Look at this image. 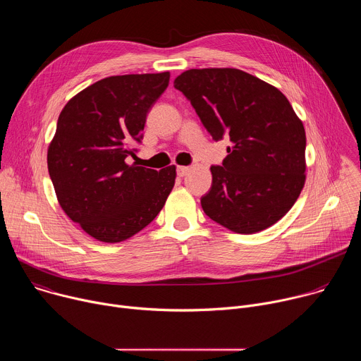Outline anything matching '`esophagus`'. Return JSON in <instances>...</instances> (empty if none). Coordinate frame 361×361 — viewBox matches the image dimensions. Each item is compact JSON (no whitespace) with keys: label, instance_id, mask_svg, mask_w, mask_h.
<instances>
[{"label":"esophagus","instance_id":"obj_1","mask_svg":"<svg viewBox=\"0 0 361 361\" xmlns=\"http://www.w3.org/2000/svg\"><path fill=\"white\" fill-rule=\"evenodd\" d=\"M188 171H190V167H185V166H178V167H177V174H178L180 177H184Z\"/></svg>","mask_w":361,"mask_h":361}]
</instances>
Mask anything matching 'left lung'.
Here are the masks:
<instances>
[{
	"label": "left lung",
	"instance_id": "obj_1",
	"mask_svg": "<svg viewBox=\"0 0 361 361\" xmlns=\"http://www.w3.org/2000/svg\"><path fill=\"white\" fill-rule=\"evenodd\" d=\"M202 126L231 147L201 207L238 233L263 231L283 219L305 183V131L287 97L237 68L187 70L174 80Z\"/></svg>",
	"mask_w": 361,
	"mask_h": 361
}]
</instances>
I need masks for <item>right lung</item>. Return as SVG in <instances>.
Masks as SVG:
<instances>
[{
    "instance_id": "obj_1",
    "label": "right lung",
    "mask_w": 361,
    "mask_h": 361,
    "mask_svg": "<svg viewBox=\"0 0 361 361\" xmlns=\"http://www.w3.org/2000/svg\"><path fill=\"white\" fill-rule=\"evenodd\" d=\"M170 73L102 78L63 109L47 152L48 173L64 213L92 238L124 241L164 207L176 166L160 171L127 164L142 138L147 113Z\"/></svg>"
}]
</instances>
